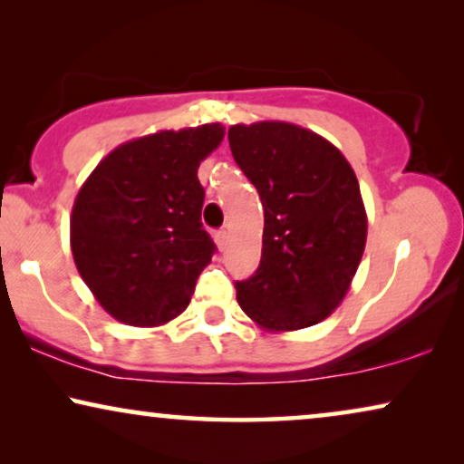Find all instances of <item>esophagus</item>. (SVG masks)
Here are the masks:
<instances>
[{
	"label": "esophagus",
	"mask_w": 464,
	"mask_h": 464,
	"mask_svg": "<svg viewBox=\"0 0 464 464\" xmlns=\"http://www.w3.org/2000/svg\"><path fill=\"white\" fill-rule=\"evenodd\" d=\"M215 243H218L219 249H226V245H227V232H226V230H218V232H215Z\"/></svg>",
	"instance_id": "esophagus-1"
}]
</instances>
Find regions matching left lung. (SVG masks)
I'll return each mask as SVG.
<instances>
[{
  "label": "left lung",
  "mask_w": 464,
  "mask_h": 464,
  "mask_svg": "<svg viewBox=\"0 0 464 464\" xmlns=\"http://www.w3.org/2000/svg\"><path fill=\"white\" fill-rule=\"evenodd\" d=\"M227 141L264 207L262 262L237 281L240 308L270 332L316 325L344 300L365 249L357 175L335 145L295 124H237Z\"/></svg>",
  "instance_id": "8db88e82"
}]
</instances>
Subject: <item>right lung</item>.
I'll return each instance as SVG.
<instances>
[{
	"label": "right lung",
	"mask_w": 464,
	"mask_h": 464,
	"mask_svg": "<svg viewBox=\"0 0 464 464\" xmlns=\"http://www.w3.org/2000/svg\"><path fill=\"white\" fill-rule=\"evenodd\" d=\"M221 139V124L132 139L80 188L72 211L73 262L113 319L158 327L188 308L215 253L200 221L198 167Z\"/></svg>",
	"instance_id": "1"
}]
</instances>
